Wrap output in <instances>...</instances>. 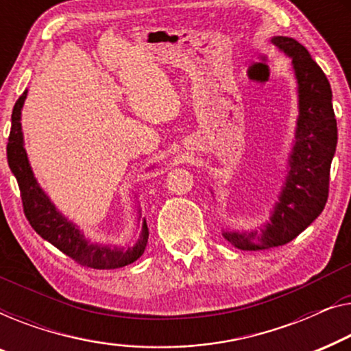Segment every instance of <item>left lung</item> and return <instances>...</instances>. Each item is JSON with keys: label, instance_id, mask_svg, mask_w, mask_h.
Returning a JSON list of instances; mask_svg holds the SVG:
<instances>
[{"label": "left lung", "instance_id": "8db88e82", "mask_svg": "<svg viewBox=\"0 0 351 351\" xmlns=\"http://www.w3.org/2000/svg\"><path fill=\"white\" fill-rule=\"evenodd\" d=\"M272 43L293 60L299 117L288 175L269 223L251 232L226 230L224 239L243 251L270 250L294 240L322 215L329 194V171L337 146V121L328 77L302 44L288 36Z\"/></svg>", "mask_w": 351, "mask_h": 351}]
</instances>
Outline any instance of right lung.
Here are the masks:
<instances>
[{"label":"right lung","mask_w":351,"mask_h":351,"mask_svg":"<svg viewBox=\"0 0 351 351\" xmlns=\"http://www.w3.org/2000/svg\"><path fill=\"white\" fill-rule=\"evenodd\" d=\"M28 90H25L19 97L12 110V125L9 133L8 141V164L9 169L16 176L21 189V197L23 204V213H25L28 223L32 224L34 230L58 248L62 253L70 256L73 261L84 267H90L97 270H111L128 265L140 258L145 253L147 245V230L146 221L143 219L141 234L136 243L128 248H117V246L100 245L88 241L79 227L68 221L60 211L56 208L51 199L46 195L41 187H39L36 178L33 175L32 167H29L27 151L23 147V133H22V108L25 103ZM140 213V211H138ZM141 213L138 216V221Z\"/></svg>","instance_id":"obj_1"}]
</instances>
